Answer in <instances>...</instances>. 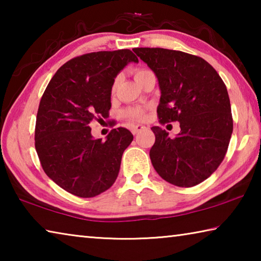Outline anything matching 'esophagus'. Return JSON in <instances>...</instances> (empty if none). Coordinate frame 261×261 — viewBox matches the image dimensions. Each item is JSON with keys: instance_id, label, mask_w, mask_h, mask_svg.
Returning <instances> with one entry per match:
<instances>
[{"instance_id": "1", "label": "esophagus", "mask_w": 261, "mask_h": 261, "mask_svg": "<svg viewBox=\"0 0 261 261\" xmlns=\"http://www.w3.org/2000/svg\"><path fill=\"white\" fill-rule=\"evenodd\" d=\"M144 129H145V126H144V125L136 124V125H134V126L131 127V131H132V134H134V135H137V134H138V132L143 131Z\"/></svg>"}]
</instances>
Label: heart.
Listing matches in <instances>:
<instances>
[{
  "label": "heart",
  "instance_id": "b5f03b06",
  "mask_svg": "<svg viewBox=\"0 0 261 261\" xmlns=\"http://www.w3.org/2000/svg\"><path fill=\"white\" fill-rule=\"evenodd\" d=\"M146 71H147V70H143V69L137 70V71L135 72L136 81L141 76V74L145 73ZM125 115H126V116L129 117V118H131V120H143L144 116H145L144 110L140 109V108H131V109H127L126 112H125Z\"/></svg>",
  "mask_w": 261,
  "mask_h": 261
}]
</instances>
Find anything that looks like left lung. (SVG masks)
<instances>
[{
  "label": "left lung",
  "mask_w": 261,
  "mask_h": 261,
  "mask_svg": "<svg viewBox=\"0 0 261 261\" xmlns=\"http://www.w3.org/2000/svg\"><path fill=\"white\" fill-rule=\"evenodd\" d=\"M134 51L155 73L161 96V124L179 122L180 132L171 139L153 126L155 143L149 151L161 177L176 187L201 183L218 169L232 134L227 87L216 70L201 57L163 48H135Z\"/></svg>",
  "instance_id": "left-lung-1"
}]
</instances>
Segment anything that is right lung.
Returning a JSON list of instances; mask_svg holds the SVG:
<instances>
[{
	"label": "right lung",
	"instance_id": "right-lung-1",
	"mask_svg": "<svg viewBox=\"0 0 261 261\" xmlns=\"http://www.w3.org/2000/svg\"><path fill=\"white\" fill-rule=\"evenodd\" d=\"M130 62L129 49L90 53L57 70L43 93L35 123V149L48 177L82 198L105 192L120 171L123 152L134 140L125 127L95 139L88 124L107 117L115 78Z\"/></svg>",
	"mask_w": 261,
	"mask_h": 261
}]
</instances>
